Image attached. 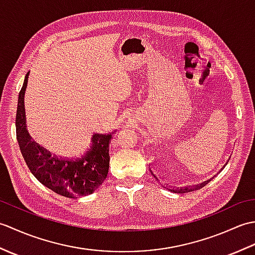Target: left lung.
I'll return each instance as SVG.
<instances>
[{"label": "left lung", "mask_w": 255, "mask_h": 255, "mask_svg": "<svg viewBox=\"0 0 255 255\" xmlns=\"http://www.w3.org/2000/svg\"><path fill=\"white\" fill-rule=\"evenodd\" d=\"M154 175V174H153ZM155 178H156V176H154ZM205 184H207L206 182H204V183H202V184H199V185H196V186H193V187H184V188H175V189H170V191H172V192H174V193H178V194H183V193H188V192H193V191H195V189H199V188H202V187H204L205 186Z\"/></svg>", "instance_id": "obj_1"}]
</instances>
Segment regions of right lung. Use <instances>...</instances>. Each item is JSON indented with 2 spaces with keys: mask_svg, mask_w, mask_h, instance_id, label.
<instances>
[{
  "mask_svg": "<svg viewBox=\"0 0 255 255\" xmlns=\"http://www.w3.org/2000/svg\"><path fill=\"white\" fill-rule=\"evenodd\" d=\"M29 72L18 95L16 112V138L20 152L38 181L52 192L72 198L92 194L107 176L110 167V133H95L92 144L80 158L63 159L51 154L47 149L35 142L26 129L24 96Z\"/></svg>",
  "mask_w": 255,
  "mask_h": 255,
  "instance_id": "obj_1",
  "label": "right lung"
}]
</instances>
